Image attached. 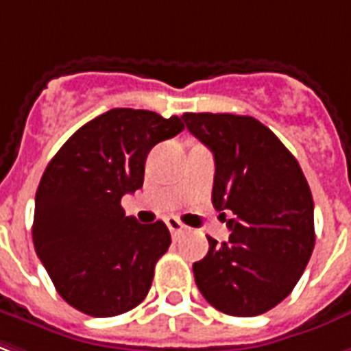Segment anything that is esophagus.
I'll return each mask as SVG.
<instances>
[{"label": "esophagus", "mask_w": 351, "mask_h": 351, "mask_svg": "<svg viewBox=\"0 0 351 351\" xmlns=\"http://www.w3.org/2000/svg\"><path fill=\"white\" fill-rule=\"evenodd\" d=\"M165 224H167V228L171 230V234L175 235V237L180 234V232H184V230H186V226H184V224H182L180 221H178V219H175V217L165 219Z\"/></svg>", "instance_id": "34e87169"}]
</instances>
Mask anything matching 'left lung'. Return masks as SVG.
<instances>
[{"label":"left lung","instance_id":"8db88e82","mask_svg":"<svg viewBox=\"0 0 351 351\" xmlns=\"http://www.w3.org/2000/svg\"><path fill=\"white\" fill-rule=\"evenodd\" d=\"M215 160L211 200L228 213V241L213 237L193 263L208 304L232 317H256L285 300L315 248L313 197L296 158L250 116H182Z\"/></svg>","mask_w":351,"mask_h":351}]
</instances>
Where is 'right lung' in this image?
<instances>
[{"label":"right lung","mask_w":351,"mask_h":351,"mask_svg":"<svg viewBox=\"0 0 351 351\" xmlns=\"http://www.w3.org/2000/svg\"><path fill=\"white\" fill-rule=\"evenodd\" d=\"M182 130L176 116L112 108L82 125L45 167L34 250L57 293L80 313L116 317L145 300L171 234L162 221L127 217L121 197L143 186L152 147Z\"/></svg>","instance_id":"add662e5"}]
</instances>
